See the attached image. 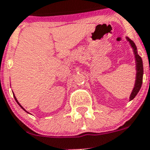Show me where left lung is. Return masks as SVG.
Masks as SVG:
<instances>
[{
    "mask_svg": "<svg viewBox=\"0 0 150 150\" xmlns=\"http://www.w3.org/2000/svg\"><path fill=\"white\" fill-rule=\"evenodd\" d=\"M127 40L129 42L130 45L132 46V50L134 52V55L135 58V67H136V77H135V83L134 86V88L132 90L131 95L129 97V100H133L135 96L137 95V93L140 91L141 86L143 83V75H144V66H143V61L141 57L137 53V46L135 45L133 41L131 39L126 37Z\"/></svg>",
    "mask_w": 150,
    "mask_h": 150,
    "instance_id": "1",
    "label": "left lung"
}]
</instances>
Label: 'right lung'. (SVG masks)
<instances>
[{"instance_id": "right-lung-1", "label": "right lung", "mask_w": 150, "mask_h": 150, "mask_svg": "<svg viewBox=\"0 0 150 150\" xmlns=\"http://www.w3.org/2000/svg\"><path fill=\"white\" fill-rule=\"evenodd\" d=\"M13 96H14V98H15L16 101V102H17V104H18V105L20 106V107H21V108H22V110H24L25 111V112H27V111H26V110H25L24 109V107H22V105H21V104H19V103H18V100H17V99H16V96H15V95H14V93H13ZM28 112V113H29V112Z\"/></svg>"}]
</instances>
